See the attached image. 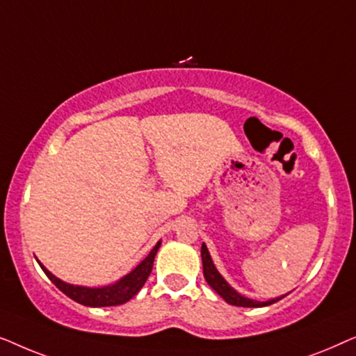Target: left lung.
Returning <instances> with one entry per match:
<instances>
[{
    "label": "left lung",
    "mask_w": 356,
    "mask_h": 356,
    "mask_svg": "<svg viewBox=\"0 0 356 356\" xmlns=\"http://www.w3.org/2000/svg\"><path fill=\"white\" fill-rule=\"evenodd\" d=\"M201 257H202V269H204V279L209 285L212 286L213 290L217 291L218 295L222 296L223 300L227 301L228 305H233V306H243V308H262V306H269L272 303H275V301H279L284 298V296H277V298H272L269 301H256V300H251L248 298V296L238 293V291L233 289V286L228 284V282L223 279L220 272L217 270L216 264H213L211 254H209V250L207 246L204 245L201 246Z\"/></svg>",
    "instance_id": "obj_1"
}]
</instances>
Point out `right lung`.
I'll return each instance as SVG.
<instances>
[{"label": "right lung", "mask_w": 356, "mask_h": 356, "mask_svg": "<svg viewBox=\"0 0 356 356\" xmlns=\"http://www.w3.org/2000/svg\"><path fill=\"white\" fill-rule=\"evenodd\" d=\"M162 245V241H157V245L152 248V251L134 267L129 274L121 277L120 280H116L115 284L105 285V286H82V285H72L67 282L58 279L56 275H53L45 266L38 261L42 270L45 272L48 279L55 284L66 296H70L71 300L77 301V303L84 306H92V308H102V306H118L123 305L126 301H129L133 296L139 293V290L143 289L145 280L149 279L150 272L154 267V259L157 254L159 248Z\"/></svg>", "instance_id": "right-lung-1"}]
</instances>
